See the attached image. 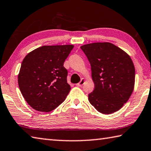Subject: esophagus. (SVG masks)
Listing matches in <instances>:
<instances>
[{
  "instance_id": "34e87169",
  "label": "esophagus",
  "mask_w": 151,
  "mask_h": 151,
  "mask_svg": "<svg viewBox=\"0 0 151 151\" xmlns=\"http://www.w3.org/2000/svg\"><path fill=\"white\" fill-rule=\"evenodd\" d=\"M85 78H82L81 81L79 82L78 83L76 84V85L78 86H82L84 85V83H85Z\"/></svg>"
}]
</instances>
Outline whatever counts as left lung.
<instances>
[{"label":"left lung","mask_w":151,"mask_h":151,"mask_svg":"<svg viewBox=\"0 0 151 151\" xmlns=\"http://www.w3.org/2000/svg\"><path fill=\"white\" fill-rule=\"evenodd\" d=\"M81 48L91 64L94 84L89 102L101 113L118 111L134 90L135 68L131 58L111 42L90 43Z\"/></svg>","instance_id":"1"}]
</instances>
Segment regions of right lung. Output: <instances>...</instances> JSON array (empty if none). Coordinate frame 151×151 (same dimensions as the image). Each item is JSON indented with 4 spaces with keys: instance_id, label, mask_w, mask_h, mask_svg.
Listing matches in <instances>:
<instances>
[{
    "instance_id": "right-lung-1",
    "label": "right lung",
    "mask_w": 151,
    "mask_h": 151,
    "mask_svg": "<svg viewBox=\"0 0 151 151\" xmlns=\"http://www.w3.org/2000/svg\"><path fill=\"white\" fill-rule=\"evenodd\" d=\"M74 46H42L22 60L18 83L24 100L36 111L50 112L63 103L70 90L64 63Z\"/></svg>"
}]
</instances>
